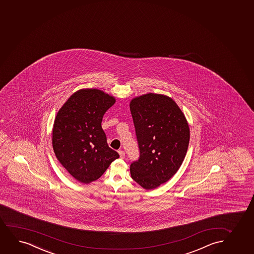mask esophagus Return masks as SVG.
<instances>
[{"mask_svg": "<svg viewBox=\"0 0 254 254\" xmlns=\"http://www.w3.org/2000/svg\"><path fill=\"white\" fill-rule=\"evenodd\" d=\"M118 153H119L121 158H124V157H125V151H124V150H119Z\"/></svg>", "mask_w": 254, "mask_h": 254, "instance_id": "34e87169", "label": "esophagus"}]
</instances>
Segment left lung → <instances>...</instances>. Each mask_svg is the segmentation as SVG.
<instances>
[{"label": "left lung", "instance_id": "left-lung-1", "mask_svg": "<svg viewBox=\"0 0 254 254\" xmlns=\"http://www.w3.org/2000/svg\"><path fill=\"white\" fill-rule=\"evenodd\" d=\"M140 157L130 166L131 178L145 190L168 182L188 151L190 129L185 115L171 97L147 93L130 102Z\"/></svg>", "mask_w": 254, "mask_h": 254}]
</instances>
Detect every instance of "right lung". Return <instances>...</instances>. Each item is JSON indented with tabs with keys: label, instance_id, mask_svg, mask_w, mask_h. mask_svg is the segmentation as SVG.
Instances as JSON below:
<instances>
[{
	"label": "right lung",
	"instance_id": "1",
	"mask_svg": "<svg viewBox=\"0 0 254 254\" xmlns=\"http://www.w3.org/2000/svg\"><path fill=\"white\" fill-rule=\"evenodd\" d=\"M116 98L99 89H80L57 112L52 130L56 157L78 182L89 184L120 157L109 147L102 120Z\"/></svg>",
	"mask_w": 254,
	"mask_h": 254
}]
</instances>
